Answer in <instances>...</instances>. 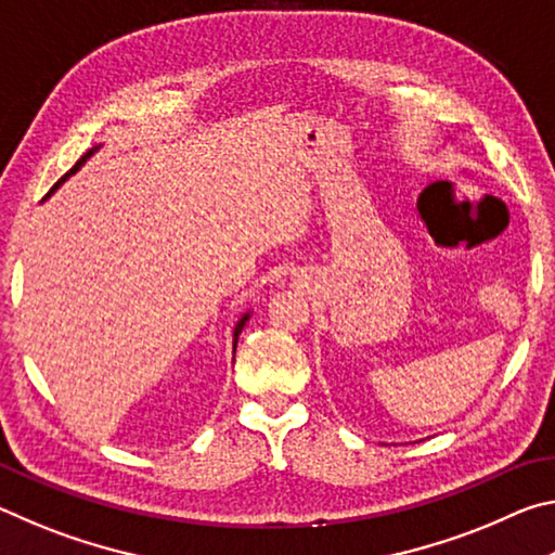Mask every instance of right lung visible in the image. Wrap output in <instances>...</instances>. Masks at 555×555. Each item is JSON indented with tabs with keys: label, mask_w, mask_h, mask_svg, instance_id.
<instances>
[{
	"label": "right lung",
	"mask_w": 555,
	"mask_h": 555,
	"mask_svg": "<svg viewBox=\"0 0 555 555\" xmlns=\"http://www.w3.org/2000/svg\"><path fill=\"white\" fill-rule=\"evenodd\" d=\"M95 152H98V146H95V149H90V152H88L86 156H80V158H78V164H75V166L70 168V171H68V173H65V176L61 178V181H59V183H55V185L51 188V191H49V195H51V193L55 191V188H59V185H61V183L65 181V178H68V176H73L75 171H78V168H80L82 164H86V162H88V158H90L92 154H95ZM49 195H46V198H49ZM247 321H249V313H244V315L240 318V323H237V327H234V347H237V337H240V333H242V327H244V323H247Z\"/></svg>",
	"instance_id": "right-lung-1"
}]
</instances>
